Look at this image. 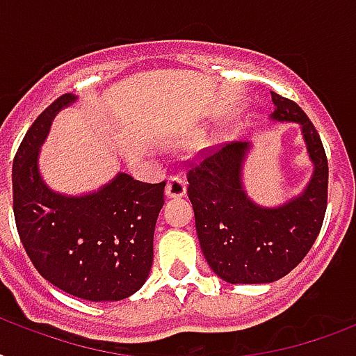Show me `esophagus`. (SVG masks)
I'll list each match as a JSON object with an SVG mask.
<instances>
[{"mask_svg": "<svg viewBox=\"0 0 356 356\" xmlns=\"http://www.w3.org/2000/svg\"><path fill=\"white\" fill-rule=\"evenodd\" d=\"M186 194V179L181 173H173L168 179L166 195L168 197H183Z\"/></svg>", "mask_w": 356, "mask_h": 356, "instance_id": "esophagus-1", "label": "esophagus"}]
</instances>
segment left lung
I'll return each instance as SVG.
<instances>
[{
  "label": "left lung",
  "instance_id": "obj_1",
  "mask_svg": "<svg viewBox=\"0 0 356 356\" xmlns=\"http://www.w3.org/2000/svg\"><path fill=\"white\" fill-rule=\"evenodd\" d=\"M271 118L303 129L314 175L303 194L277 209L253 205L240 181L245 142L207 147L188 164V197L201 251L212 271L231 284L281 279L305 259L320 234L327 211L329 164L314 123L298 103L271 92Z\"/></svg>",
  "mask_w": 356,
  "mask_h": 356
}]
</instances>
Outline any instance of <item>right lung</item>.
Listing matches in <instances>:
<instances>
[{
  "label": "right lung",
  "instance_id": "obj_1",
  "mask_svg": "<svg viewBox=\"0 0 356 356\" xmlns=\"http://www.w3.org/2000/svg\"><path fill=\"white\" fill-rule=\"evenodd\" d=\"M75 102L63 94L33 122L13 162V211L19 240L36 271L53 286L88 301H120L145 282L153 264L162 183L120 173L96 194L66 197L42 183L38 145L53 116Z\"/></svg>",
  "mask_w": 356,
  "mask_h": 356
}]
</instances>
